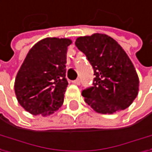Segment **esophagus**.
<instances>
[{"label":"esophagus","instance_id":"obj_1","mask_svg":"<svg viewBox=\"0 0 152 152\" xmlns=\"http://www.w3.org/2000/svg\"><path fill=\"white\" fill-rule=\"evenodd\" d=\"M72 82L74 83V84H76V85H80V79H77V80H73Z\"/></svg>","mask_w":152,"mask_h":152}]
</instances>
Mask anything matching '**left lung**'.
<instances>
[{
  "mask_svg": "<svg viewBox=\"0 0 152 152\" xmlns=\"http://www.w3.org/2000/svg\"><path fill=\"white\" fill-rule=\"evenodd\" d=\"M75 45L94 70L93 86L81 92L85 102L102 114H112L130 106L138 95L140 81L121 46L102 33L79 37Z\"/></svg>",
  "mask_w": 152,
  "mask_h": 152,
  "instance_id": "1",
  "label": "left lung"
}]
</instances>
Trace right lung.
<instances>
[{
    "mask_svg": "<svg viewBox=\"0 0 152 152\" xmlns=\"http://www.w3.org/2000/svg\"><path fill=\"white\" fill-rule=\"evenodd\" d=\"M72 40L45 38L29 50L16 75L18 102L32 115L47 116L61 107L68 81L66 55Z\"/></svg>",
    "mask_w": 152,
    "mask_h": 152,
    "instance_id": "add662e5",
    "label": "right lung"
}]
</instances>
